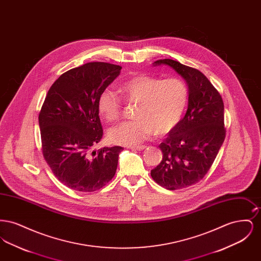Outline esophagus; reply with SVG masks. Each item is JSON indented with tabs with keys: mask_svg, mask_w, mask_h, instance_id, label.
I'll return each mask as SVG.
<instances>
[{
	"mask_svg": "<svg viewBox=\"0 0 261 261\" xmlns=\"http://www.w3.org/2000/svg\"><path fill=\"white\" fill-rule=\"evenodd\" d=\"M146 148H147V146H145V145H142V146H132V147H130V149H136V150H143V149H145Z\"/></svg>",
	"mask_w": 261,
	"mask_h": 261,
	"instance_id": "1",
	"label": "esophagus"
}]
</instances>
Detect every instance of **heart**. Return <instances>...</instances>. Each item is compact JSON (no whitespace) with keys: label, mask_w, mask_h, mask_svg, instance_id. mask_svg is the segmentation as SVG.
Listing matches in <instances>:
<instances>
[{"label":"heart","mask_w":261,"mask_h":261,"mask_svg":"<svg viewBox=\"0 0 261 261\" xmlns=\"http://www.w3.org/2000/svg\"><path fill=\"white\" fill-rule=\"evenodd\" d=\"M119 92L127 101L136 103L135 119L124 121L109 131L110 141L120 146H137L153 132L164 135L181 120L189 101V87L180 78L162 79L137 75L124 81ZM121 99L115 92L105 90L98 99V111L107 121L121 115Z\"/></svg>","instance_id":"1"}]
</instances>
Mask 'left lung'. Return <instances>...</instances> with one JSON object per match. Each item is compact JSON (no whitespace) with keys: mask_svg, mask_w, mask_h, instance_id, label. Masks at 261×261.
Returning <instances> with one entry per match:
<instances>
[{"mask_svg":"<svg viewBox=\"0 0 261 261\" xmlns=\"http://www.w3.org/2000/svg\"><path fill=\"white\" fill-rule=\"evenodd\" d=\"M152 65L170 66L189 87L186 114L160 145L162 161L150 171L152 179L163 188L183 189L204 177L223 144V100L198 69L169 59Z\"/></svg>","mask_w":261,"mask_h":261,"instance_id":"obj_1","label":"left lung"}]
</instances>
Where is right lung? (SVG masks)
Masks as SVG:
<instances>
[{
  "instance_id": "1",
  "label": "right lung",
  "mask_w": 261,
  "mask_h": 261,
  "mask_svg": "<svg viewBox=\"0 0 261 261\" xmlns=\"http://www.w3.org/2000/svg\"><path fill=\"white\" fill-rule=\"evenodd\" d=\"M121 68L88 62L64 72L51 85L39 113L43 155L56 177L75 191H97L116 171L123 148H93L102 137L99 96Z\"/></svg>"
}]
</instances>
